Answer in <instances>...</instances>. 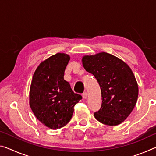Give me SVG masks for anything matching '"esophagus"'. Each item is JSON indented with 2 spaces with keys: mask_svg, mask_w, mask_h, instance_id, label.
Listing matches in <instances>:
<instances>
[{
  "mask_svg": "<svg viewBox=\"0 0 156 156\" xmlns=\"http://www.w3.org/2000/svg\"><path fill=\"white\" fill-rule=\"evenodd\" d=\"M87 96H88V94H87V92H84V93L83 94V98L84 99H86L87 98Z\"/></svg>",
  "mask_w": 156,
  "mask_h": 156,
  "instance_id": "esophagus-1",
  "label": "esophagus"
}]
</instances>
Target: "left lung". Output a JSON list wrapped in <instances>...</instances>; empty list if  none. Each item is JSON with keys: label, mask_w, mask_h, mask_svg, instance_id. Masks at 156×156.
I'll list each match as a JSON object with an SVG mask.
<instances>
[{"label": "left lung", "mask_w": 156, "mask_h": 156, "mask_svg": "<svg viewBox=\"0 0 156 156\" xmlns=\"http://www.w3.org/2000/svg\"><path fill=\"white\" fill-rule=\"evenodd\" d=\"M82 61L101 89L102 105L94 113L96 119L109 126L122 123L133 111L138 96V86L131 68L105 52L84 56Z\"/></svg>", "instance_id": "1"}]
</instances>
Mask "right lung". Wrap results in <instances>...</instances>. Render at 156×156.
<instances>
[{"mask_svg": "<svg viewBox=\"0 0 156 156\" xmlns=\"http://www.w3.org/2000/svg\"><path fill=\"white\" fill-rule=\"evenodd\" d=\"M70 57L58 53L42 62L34 73L30 91V105L41 123L58 129L69 122L73 107L82 99L64 79Z\"/></svg>", "mask_w": 156, "mask_h": 156, "instance_id": "1", "label": "right lung"}]
</instances>
